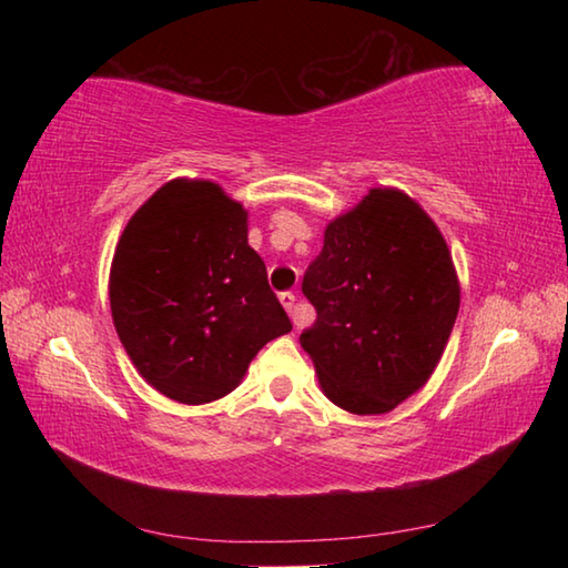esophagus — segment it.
Returning <instances> with one entry per match:
<instances>
[{
  "label": "esophagus",
  "mask_w": 568,
  "mask_h": 568,
  "mask_svg": "<svg viewBox=\"0 0 568 568\" xmlns=\"http://www.w3.org/2000/svg\"><path fill=\"white\" fill-rule=\"evenodd\" d=\"M281 303H283L285 311L293 315V321H295V325H297V318H295V293H291V291L281 293Z\"/></svg>",
  "instance_id": "esophagus-1"
}]
</instances>
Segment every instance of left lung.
I'll return each mask as SVG.
<instances>
[{
	"mask_svg": "<svg viewBox=\"0 0 568 568\" xmlns=\"http://www.w3.org/2000/svg\"><path fill=\"white\" fill-rule=\"evenodd\" d=\"M315 323L303 351L335 406L388 413L434 373L454 331L460 291L448 245L418 203L371 190L325 227L303 275Z\"/></svg>",
	"mask_w": 568,
	"mask_h": 568,
	"instance_id": "left-lung-1",
	"label": "left lung"
}]
</instances>
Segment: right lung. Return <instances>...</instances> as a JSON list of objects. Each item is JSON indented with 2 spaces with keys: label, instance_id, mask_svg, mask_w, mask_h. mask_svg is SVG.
Segmentation results:
<instances>
[{
  "label": "right lung",
  "instance_id": "obj_1",
  "mask_svg": "<svg viewBox=\"0 0 568 568\" xmlns=\"http://www.w3.org/2000/svg\"><path fill=\"white\" fill-rule=\"evenodd\" d=\"M124 351L168 398L227 396L293 323L247 245V213L215 182L172 180L124 227L110 273Z\"/></svg>",
  "mask_w": 568,
  "mask_h": 568
}]
</instances>
